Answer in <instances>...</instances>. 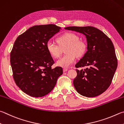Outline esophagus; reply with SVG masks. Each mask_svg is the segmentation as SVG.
<instances>
[{
	"label": "esophagus",
	"instance_id": "esophagus-1",
	"mask_svg": "<svg viewBox=\"0 0 124 124\" xmlns=\"http://www.w3.org/2000/svg\"><path fill=\"white\" fill-rule=\"evenodd\" d=\"M63 70V72H66V71H68V69H67V68H64Z\"/></svg>",
	"mask_w": 124,
	"mask_h": 124
}]
</instances>
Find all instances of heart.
Wrapping results in <instances>:
<instances>
[{
  "label": "heart",
  "instance_id": "1",
  "mask_svg": "<svg viewBox=\"0 0 124 124\" xmlns=\"http://www.w3.org/2000/svg\"><path fill=\"white\" fill-rule=\"evenodd\" d=\"M58 45L52 42L46 43V50L53 58H58L63 49H65L67 54L56 62L57 66L68 68L75 61L76 56H84L87 49V45L84 40H80L78 35L73 32H66L56 39Z\"/></svg>",
  "mask_w": 124,
  "mask_h": 124
}]
</instances>
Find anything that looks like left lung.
<instances>
[{"label": "left lung", "mask_w": 124, "mask_h": 124, "mask_svg": "<svg viewBox=\"0 0 124 124\" xmlns=\"http://www.w3.org/2000/svg\"><path fill=\"white\" fill-rule=\"evenodd\" d=\"M65 29L85 36L87 51L75 65L77 76L73 84L78 93L95 97L103 93L111 84L118 66L115 49L112 40L102 31L93 26H69Z\"/></svg>", "instance_id": "8db88e82"}]
</instances>
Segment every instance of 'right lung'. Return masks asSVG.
Instances as JSON below:
<instances>
[{"instance_id": "add662e5", "label": "right lung", "mask_w": 124, "mask_h": 124, "mask_svg": "<svg viewBox=\"0 0 124 124\" xmlns=\"http://www.w3.org/2000/svg\"><path fill=\"white\" fill-rule=\"evenodd\" d=\"M61 28L54 24L35 25L19 35L10 53L16 84L32 97H42L52 91L63 74L60 67L52 69L54 61L46 50L48 40Z\"/></svg>"}]
</instances>
